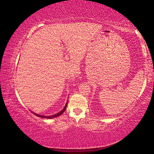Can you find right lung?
Instances as JSON below:
<instances>
[{"mask_svg":"<svg viewBox=\"0 0 154 154\" xmlns=\"http://www.w3.org/2000/svg\"><path fill=\"white\" fill-rule=\"evenodd\" d=\"M67 103H66V105L64 106V109H63L62 111H60V112H58L57 114H56V115H52V116H43V115H37V114L35 113V112H32V113H33L34 115H35L36 116H37V117H41V118H45V119H53V118H54V117H59V115H62V114L63 113V112H64V111H65V110H66V105H67Z\"/></svg>","mask_w":154,"mask_h":154,"instance_id":"1","label":"right lung"}]
</instances>
